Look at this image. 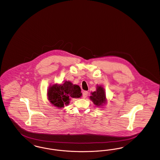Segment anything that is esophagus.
<instances>
[{
    "mask_svg": "<svg viewBox=\"0 0 160 160\" xmlns=\"http://www.w3.org/2000/svg\"><path fill=\"white\" fill-rule=\"evenodd\" d=\"M88 95V92L87 91H83V98H86Z\"/></svg>",
    "mask_w": 160,
    "mask_h": 160,
    "instance_id": "obj_1",
    "label": "esophagus"
}]
</instances>
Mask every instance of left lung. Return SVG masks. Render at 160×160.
<instances>
[{"mask_svg":"<svg viewBox=\"0 0 160 160\" xmlns=\"http://www.w3.org/2000/svg\"><path fill=\"white\" fill-rule=\"evenodd\" d=\"M89 98L93 104L98 107H101L107 103L105 89L101 85H97L96 91L91 92V96Z\"/></svg>","mask_w":160,"mask_h":160,"instance_id":"left-lung-1","label":"left lung"}]
</instances>
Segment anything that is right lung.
<instances>
[{
    "mask_svg": "<svg viewBox=\"0 0 160 160\" xmlns=\"http://www.w3.org/2000/svg\"><path fill=\"white\" fill-rule=\"evenodd\" d=\"M47 95L52 105L62 108L68 105L71 98H80L82 93L79 86L73 84L69 81H65L62 84L50 85Z\"/></svg>",
    "mask_w": 160,
    "mask_h": 160,
    "instance_id": "1",
    "label": "right lung"
}]
</instances>
